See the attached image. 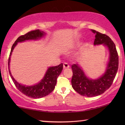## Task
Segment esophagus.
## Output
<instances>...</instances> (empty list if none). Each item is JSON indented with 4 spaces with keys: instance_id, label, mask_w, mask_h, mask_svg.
I'll return each mask as SVG.
<instances>
[{
    "instance_id": "obj_1",
    "label": "esophagus",
    "mask_w": 125,
    "mask_h": 125,
    "mask_svg": "<svg viewBox=\"0 0 125 125\" xmlns=\"http://www.w3.org/2000/svg\"><path fill=\"white\" fill-rule=\"evenodd\" d=\"M69 68V65L67 63L65 62L63 63V69H66Z\"/></svg>"
}]
</instances>
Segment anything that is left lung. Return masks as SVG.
I'll return each instance as SVG.
<instances>
[{"label":"left lung","instance_id":"obj_1","mask_svg":"<svg viewBox=\"0 0 125 125\" xmlns=\"http://www.w3.org/2000/svg\"><path fill=\"white\" fill-rule=\"evenodd\" d=\"M95 34L94 45L103 44L108 48L109 61L105 73L98 79H92L86 77L83 69L78 64L72 65L73 76L71 83L73 88L81 95L93 97L100 95L108 89L113 84L118 70V56L114 42L108 36L91 30Z\"/></svg>","mask_w":125,"mask_h":125}]
</instances>
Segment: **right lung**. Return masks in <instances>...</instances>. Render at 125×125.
<instances>
[{
  "instance_id": "1",
  "label": "right lung",
  "mask_w": 125,
  "mask_h": 125,
  "mask_svg": "<svg viewBox=\"0 0 125 125\" xmlns=\"http://www.w3.org/2000/svg\"><path fill=\"white\" fill-rule=\"evenodd\" d=\"M45 35L46 33L43 31H40V30H36L30 31L25 35L19 37L12 46L9 60H8V69H9V74L15 85L22 94L34 99L41 98L47 96L54 89L55 85L57 83V79L62 72L63 69V63H61L57 66L50 67L46 71L43 79L39 83L33 85L27 86L18 83L12 77L10 71V56L13 51L14 48L18 42H24L27 40H39L45 36Z\"/></svg>"
}]
</instances>
